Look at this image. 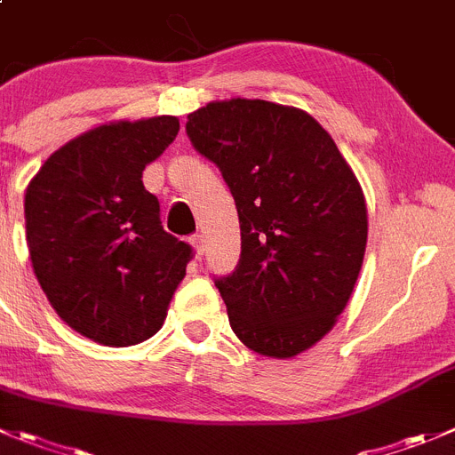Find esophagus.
Listing matches in <instances>:
<instances>
[{
	"label": "esophagus",
	"instance_id": "esophagus-1",
	"mask_svg": "<svg viewBox=\"0 0 455 455\" xmlns=\"http://www.w3.org/2000/svg\"><path fill=\"white\" fill-rule=\"evenodd\" d=\"M192 248H194V252L198 254V257H203V252H205V239H203L201 235H194L192 239Z\"/></svg>",
	"mask_w": 455,
	"mask_h": 455
}]
</instances>
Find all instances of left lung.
Listing matches in <instances>:
<instances>
[{"mask_svg":"<svg viewBox=\"0 0 455 455\" xmlns=\"http://www.w3.org/2000/svg\"><path fill=\"white\" fill-rule=\"evenodd\" d=\"M196 151L235 196L241 259L216 279L235 335L290 360L332 331L369 236L362 185L331 133L297 107L216 100L188 116Z\"/></svg>","mask_w":455,"mask_h":455,"instance_id":"1","label":"left lung"}]
</instances>
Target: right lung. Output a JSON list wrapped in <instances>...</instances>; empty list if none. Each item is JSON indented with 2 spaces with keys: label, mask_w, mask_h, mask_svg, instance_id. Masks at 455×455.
Instances as JSON below:
<instances>
[{
  "label": "right lung",
  "mask_w": 455,
  "mask_h": 455,
  "mask_svg": "<svg viewBox=\"0 0 455 455\" xmlns=\"http://www.w3.org/2000/svg\"><path fill=\"white\" fill-rule=\"evenodd\" d=\"M179 129L174 116L100 124L53 151L26 188V243L46 299L102 346L156 335L192 259L142 185Z\"/></svg>",
  "instance_id": "add662e5"
}]
</instances>
